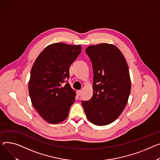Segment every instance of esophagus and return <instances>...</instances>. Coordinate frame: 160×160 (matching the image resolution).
Here are the masks:
<instances>
[{
  "label": "esophagus",
  "instance_id": "esophagus-1",
  "mask_svg": "<svg viewBox=\"0 0 160 160\" xmlns=\"http://www.w3.org/2000/svg\"><path fill=\"white\" fill-rule=\"evenodd\" d=\"M81 92H82V91L80 90H78L77 91V95L78 96V97H79V96L81 94Z\"/></svg>",
  "mask_w": 160,
  "mask_h": 160
}]
</instances>
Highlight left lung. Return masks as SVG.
<instances>
[{"label":"left lung","mask_w":160,"mask_h":160,"mask_svg":"<svg viewBox=\"0 0 160 160\" xmlns=\"http://www.w3.org/2000/svg\"><path fill=\"white\" fill-rule=\"evenodd\" d=\"M93 69V94L82 101L87 118L96 125L114 122L124 110L131 89L129 71L120 50L113 44L102 43L86 49Z\"/></svg>","instance_id":"left-lung-1"}]
</instances>
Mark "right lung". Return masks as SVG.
<instances>
[{"mask_svg": "<svg viewBox=\"0 0 160 160\" xmlns=\"http://www.w3.org/2000/svg\"><path fill=\"white\" fill-rule=\"evenodd\" d=\"M82 51L80 45L58 42L48 46L35 60L31 71L29 93L33 108L44 120L56 124L65 120L75 101L69 83V68Z\"/></svg>", "mask_w": 160, "mask_h": 160, "instance_id": "right-lung-1", "label": "right lung"}]
</instances>
